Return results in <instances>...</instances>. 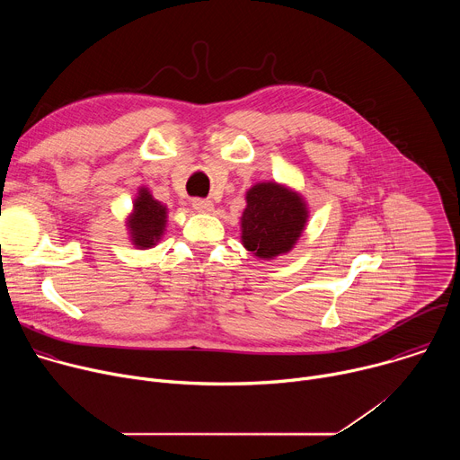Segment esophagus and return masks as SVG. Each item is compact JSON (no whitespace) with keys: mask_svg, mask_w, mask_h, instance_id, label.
<instances>
[{"mask_svg":"<svg viewBox=\"0 0 460 460\" xmlns=\"http://www.w3.org/2000/svg\"><path fill=\"white\" fill-rule=\"evenodd\" d=\"M192 208H194L196 211H199V213H206V215H209V213L215 211V206H213L211 200H200V199L192 200Z\"/></svg>","mask_w":460,"mask_h":460,"instance_id":"34e87169","label":"esophagus"}]
</instances>
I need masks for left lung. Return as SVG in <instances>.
Wrapping results in <instances>:
<instances>
[{
  "label": "left lung",
  "instance_id": "1",
  "mask_svg": "<svg viewBox=\"0 0 460 460\" xmlns=\"http://www.w3.org/2000/svg\"><path fill=\"white\" fill-rule=\"evenodd\" d=\"M307 220V200L295 187L275 180L256 181L245 192L240 242L258 260H275L296 245Z\"/></svg>",
  "mask_w": 460,
  "mask_h": 460
}]
</instances>
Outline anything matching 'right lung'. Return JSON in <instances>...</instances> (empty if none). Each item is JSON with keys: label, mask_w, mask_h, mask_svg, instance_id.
<instances>
[{"label": "right lung", "mask_w": 460, "mask_h": 460, "mask_svg": "<svg viewBox=\"0 0 460 460\" xmlns=\"http://www.w3.org/2000/svg\"><path fill=\"white\" fill-rule=\"evenodd\" d=\"M169 209L158 202L149 187L140 185L128 215L125 217V229L130 243L137 249H153L167 231Z\"/></svg>", "instance_id": "obj_1"}]
</instances>
